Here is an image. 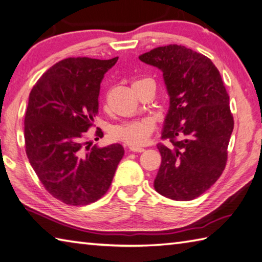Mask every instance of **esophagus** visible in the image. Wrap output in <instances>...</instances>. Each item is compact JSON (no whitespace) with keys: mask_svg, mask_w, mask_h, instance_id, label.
<instances>
[{"mask_svg":"<svg viewBox=\"0 0 262 262\" xmlns=\"http://www.w3.org/2000/svg\"><path fill=\"white\" fill-rule=\"evenodd\" d=\"M130 151H133V152H142L145 151V149L141 148V147H130Z\"/></svg>","mask_w":262,"mask_h":262,"instance_id":"esophagus-1","label":"esophagus"}]
</instances>
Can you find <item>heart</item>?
Returning <instances> with one entry per match:
<instances>
[{
  "instance_id": "b5f03b06",
  "label": "heart",
  "mask_w": 262,
  "mask_h": 262,
  "mask_svg": "<svg viewBox=\"0 0 262 262\" xmlns=\"http://www.w3.org/2000/svg\"><path fill=\"white\" fill-rule=\"evenodd\" d=\"M143 80L146 79L136 80L132 84L141 82ZM154 129L155 124L150 119L127 121L124 122V123H121L112 127L111 136L115 140L122 141L132 147H137L143 145L148 140V138L152 133Z\"/></svg>"
}]
</instances>
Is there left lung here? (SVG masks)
Wrapping results in <instances>:
<instances>
[{
    "instance_id": "1",
    "label": "left lung",
    "mask_w": 262,
    "mask_h": 262,
    "mask_svg": "<svg viewBox=\"0 0 262 262\" xmlns=\"http://www.w3.org/2000/svg\"><path fill=\"white\" fill-rule=\"evenodd\" d=\"M163 72L169 96L158 143L162 164L154 188L178 201L198 198L220 179L234 127L229 96L209 58L185 46L167 45L139 56Z\"/></svg>"
}]
</instances>
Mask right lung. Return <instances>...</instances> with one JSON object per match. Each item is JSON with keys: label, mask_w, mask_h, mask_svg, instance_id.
I'll return each instance as SVG.
<instances>
[{"label": "right lung", "mask_w": 262, "mask_h": 262, "mask_svg": "<svg viewBox=\"0 0 262 262\" xmlns=\"http://www.w3.org/2000/svg\"><path fill=\"white\" fill-rule=\"evenodd\" d=\"M117 58H64L42 74L29 94L27 157L44 188L67 205L86 206L100 199L124 155L120 143L90 147L92 142L83 141V132L98 113L101 80Z\"/></svg>", "instance_id": "obj_1"}]
</instances>
